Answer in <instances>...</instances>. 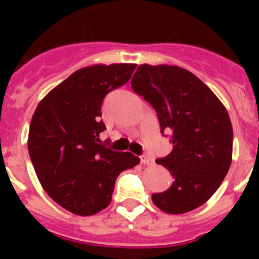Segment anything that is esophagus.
I'll list each match as a JSON object with an SVG mask.
<instances>
[{
  "instance_id": "obj_1",
  "label": "esophagus",
  "mask_w": 259,
  "mask_h": 259,
  "mask_svg": "<svg viewBox=\"0 0 259 259\" xmlns=\"http://www.w3.org/2000/svg\"><path fill=\"white\" fill-rule=\"evenodd\" d=\"M141 162L145 165H152L153 164V157L149 153H144L141 156Z\"/></svg>"
}]
</instances>
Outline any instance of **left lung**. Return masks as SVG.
<instances>
[{
    "label": "left lung",
    "mask_w": 259,
    "mask_h": 259,
    "mask_svg": "<svg viewBox=\"0 0 259 259\" xmlns=\"http://www.w3.org/2000/svg\"><path fill=\"white\" fill-rule=\"evenodd\" d=\"M134 93L157 113L161 133H170L173 149L156 162L169 170L173 183L152 200L168 213L200 207L219 188L231 165L233 126L217 95L192 72L176 66H138Z\"/></svg>",
    "instance_id": "left-lung-1"
}]
</instances>
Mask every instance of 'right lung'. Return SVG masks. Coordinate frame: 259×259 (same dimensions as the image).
<instances>
[{
    "label": "right lung",
    "mask_w": 259,
    "mask_h": 259,
    "mask_svg": "<svg viewBox=\"0 0 259 259\" xmlns=\"http://www.w3.org/2000/svg\"><path fill=\"white\" fill-rule=\"evenodd\" d=\"M136 64H95L74 74L47 94L34 110L28 152L42 188L59 205L80 217L106 208L118 175L140 164L129 152L98 142L106 129L102 102L123 86Z\"/></svg>",
    "instance_id": "right-lung-1"
}]
</instances>
